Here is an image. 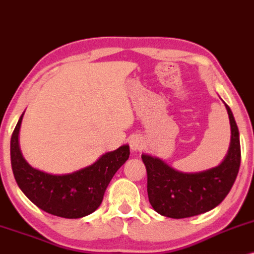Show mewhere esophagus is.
<instances>
[{"label":"esophagus","instance_id":"esophagus-1","mask_svg":"<svg viewBox=\"0 0 254 254\" xmlns=\"http://www.w3.org/2000/svg\"><path fill=\"white\" fill-rule=\"evenodd\" d=\"M142 146H144V144H142L141 139L139 138H133L132 140H130V149L132 150H141Z\"/></svg>","mask_w":254,"mask_h":254}]
</instances>
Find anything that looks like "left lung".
Listing matches in <instances>:
<instances>
[{
  "label": "left lung",
  "instance_id": "obj_1",
  "mask_svg": "<svg viewBox=\"0 0 254 254\" xmlns=\"http://www.w3.org/2000/svg\"><path fill=\"white\" fill-rule=\"evenodd\" d=\"M232 127V140L227 157L218 167L200 173H181L159 158L141 155L146 167L147 195L159 215L186 218L212 210L232 190L241 162L239 129L232 110L226 104Z\"/></svg>",
  "mask_w": 254,
  "mask_h": 254
}]
</instances>
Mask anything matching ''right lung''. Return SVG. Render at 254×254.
I'll return each mask as SVG.
<instances>
[{"mask_svg": "<svg viewBox=\"0 0 254 254\" xmlns=\"http://www.w3.org/2000/svg\"><path fill=\"white\" fill-rule=\"evenodd\" d=\"M22 115L10 139L12 169L20 190L36 206L59 217L80 218L96 211L110 180L129 157V146L124 145L105 153L78 172L51 175L31 167L20 152L18 135Z\"/></svg>", "mask_w": 254, "mask_h": 254, "instance_id": "add662e5", "label": "right lung"}]
</instances>
